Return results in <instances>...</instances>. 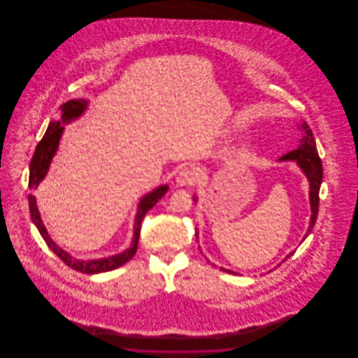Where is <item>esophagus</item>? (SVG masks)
<instances>
[{"label":"esophagus","instance_id":"obj_1","mask_svg":"<svg viewBox=\"0 0 358 358\" xmlns=\"http://www.w3.org/2000/svg\"><path fill=\"white\" fill-rule=\"evenodd\" d=\"M176 182L180 187H187V185H193L196 182V174L194 171L189 168H184L178 171V176L176 178Z\"/></svg>","mask_w":358,"mask_h":358}]
</instances>
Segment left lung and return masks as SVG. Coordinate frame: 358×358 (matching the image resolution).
I'll return each instance as SVG.
<instances>
[{"label":"left lung","instance_id":"obj_1","mask_svg":"<svg viewBox=\"0 0 358 358\" xmlns=\"http://www.w3.org/2000/svg\"><path fill=\"white\" fill-rule=\"evenodd\" d=\"M302 130L303 134L302 138L299 139V146L298 149L285 154L280 161H296V164L301 166V169L305 171L308 182H310V205H311V217H310V227L307 229V238L311 231L313 227L317 220V215H318V208H320V187L322 182V164H321V158L317 152V146H315V139L311 133V129L308 127L306 122L302 123ZM196 200V199H194ZM197 235V234H196ZM289 254L286 259H289ZM225 273H234L229 270H224Z\"/></svg>","mask_w":358,"mask_h":358}]
</instances>
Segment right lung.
<instances>
[{
  "instance_id": "obj_1",
  "label": "right lung",
  "mask_w": 358,
  "mask_h": 358,
  "mask_svg": "<svg viewBox=\"0 0 358 358\" xmlns=\"http://www.w3.org/2000/svg\"><path fill=\"white\" fill-rule=\"evenodd\" d=\"M87 104H88V102L85 99H78V101L73 99V101H69V102L60 106L62 120L51 122L45 134L36 146L34 157L31 159V166H29V187H37L40 181L47 174L50 164H51L52 157L55 155L56 150H57V145H59L60 136H62L63 129H64L62 123H69L71 120H76L78 117H80L83 114ZM166 192H168V185H162V187L154 189L153 192H150L149 194H146L141 200V203L138 205V212H136V224H134V238H133L131 247L129 250H126L124 252L120 254V255L110 256V257H104V259H99V260H79V259H75V257H72L69 254H67L66 251H63L59 245H56V243L50 238L44 224L40 219V213H38V209H37V205H36L34 196L29 194L28 201H29V210H31L32 222L37 227L40 235L45 240L47 245L51 248L52 252H55L69 267H71L75 271H79L82 273H99L115 270L120 266H123L124 263H127L133 256L136 255L142 220H143L145 215L153 208L154 205L158 203V200H161L164 197V194Z\"/></svg>"
}]
</instances>
